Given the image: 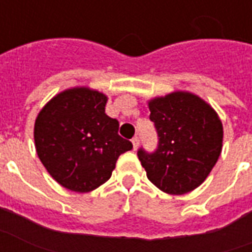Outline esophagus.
<instances>
[{"instance_id": "1", "label": "esophagus", "mask_w": 252, "mask_h": 252, "mask_svg": "<svg viewBox=\"0 0 252 252\" xmlns=\"http://www.w3.org/2000/svg\"><path fill=\"white\" fill-rule=\"evenodd\" d=\"M131 142H133V148L137 149L139 146V138L138 137H134L133 139H131Z\"/></svg>"}]
</instances>
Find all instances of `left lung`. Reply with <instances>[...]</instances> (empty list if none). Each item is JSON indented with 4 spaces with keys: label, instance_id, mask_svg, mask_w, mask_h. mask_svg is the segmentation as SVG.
<instances>
[{
    "label": "left lung",
    "instance_id": "left-lung-1",
    "mask_svg": "<svg viewBox=\"0 0 252 252\" xmlns=\"http://www.w3.org/2000/svg\"><path fill=\"white\" fill-rule=\"evenodd\" d=\"M158 142L137 152L148 179L169 194L197 188L221 153L223 126L214 108L189 93H173L149 103Z\"/></svg>",
    "mask_w": 252,
    "mask_h": 252
}]
</instances>
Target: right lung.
Here are the masks:
<instances>
[{"mask_svg":"<svg viewBox=\"0 0 252 252\" xmlns=\"http://www.w3.org/2000/svg\"><path fill=\"white\" fill-rule=\"evenodd\" d=\"M107 98L72 88L45 104L34 124V144L49 174L73 192L104 184L121 154L133 144L118 134L119 122L104 113Z\"/></svg>","mask_w":252,"mask_h":252,"instance_id":"right-lung-1","label":"right lung"}]
</instances>
